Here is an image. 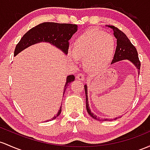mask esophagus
<instances>
[{"instance_id": "obj_1", "label": "esophagus", "mask_w": 150, "mask_h": 150, "mask_svg": "<svg viewBox=\"0 0 150 150\" xmlns=\"http://www.w3.org/2000/svg\"><path fill=\"white\" fill-rule=\"evenodd\" d=\"M76 78H77V79H78V80H81V81H84V80H85V75H84L83 73H78Z\"/></svg>"}]
</instances>
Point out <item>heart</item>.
I'll list each match as a JSON object with an SVG mask.
<instances>
[{
    "label": "heart",
    "mask_w": 150,
    "mask_h": 150,
    "mask_svg": "<svg viewBox=\"0 0 150 150\" xmlns=\"http://www.w3.org/2000/svg\"><path fill=\"white\" fill-rule=\"evenodd\" d=\"M116 41L112 34L99 30H89L75 39L72 48L67 50L72 63L83 58L84 66L91 71H98L108 66L114 55Z\"/></svg>",
    "instance_id": "b5f03b06"
}]
</instances>
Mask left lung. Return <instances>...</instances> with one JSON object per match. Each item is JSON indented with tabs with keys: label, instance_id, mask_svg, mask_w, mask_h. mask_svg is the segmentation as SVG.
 I'll use <instances>...</instances> for the list:
<instances>
[{
	"label": "left lung",
	"instance_id": "8db88e82",
	"mask_svg": "<svg viewBox=\"0 0 150 150\" xmlns=\"http://www.w3.org/2000/svg\"><path fill=\"white\" fill-rule=\"evenodd\" d=\"M107 27L110 28L112 31L114 32V35L117 39V47L115 50L114 57L112 61L111 64L115 63L117 62L122 61L124 60H127L132 62L134 67L137 69L138 73L139 74V70H140V62H139V58H138L137 51L135 47L132 44L130 40L128 39L127 35L121 30H120L117 28H115L113 25H106ZM85 87V100H86V109L88 111L89 115L93 118V119L97 120L98 121H110L113 120H117L121 116L116 117L112 118V119H109V118H99L97 115H94L90 109L88 103V86L85 84L84 85Z\"/></svg>",
	"mask_w": 150,
	"mask_h": 150
}]
</instances>
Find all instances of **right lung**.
Instances as JSON below:
<instances>
[{"mask_svg": "<svg viewBox=\"0 0 150 150\" xmlns=\"http://www.w3.org/2000/svg\"><path fill=\"white\" fill-rule=\"evenodd\" d=\"M78 30V25L75 24L57 23L46 22L42 23L35 27H33L28 31L16 45L14 51V56H16L21 51L25 50L30 46L45 42L55 46L57 49L61 50L65 55L67 54L68 50V40L73 35L74 33ZM75 80V76L70 75L67 77L66 83L64 87L63 95L65 93L67 85L69 83ZM62 105L60 107V110L56 115L53 117L51 121L60 115L61 113Z\"/></svg>", "mask_w": 150, "mask_h": 150, "instance_id": "add662e5", "label": "right lung"}]
</instances>
